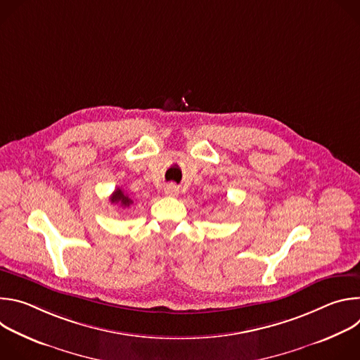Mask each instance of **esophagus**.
Listing matches in <instances>:
<instances>
[{
	"label": "esophagus",
	"instance_id": "1",
	"mask_svg": "<svg viewBox=\"0 0 360 360\" xmlns=\"http://www.w3.org/2000/svg\"><path fill=\"white\" fill-rule=\"evenodd\" d=\"M165 193L169 195V196H175V195H178V188H176L174 184H169V185L165 188Z\"/></svg>",
	"mask_w": 360,
	"mask_h": 360
}]
</instances>
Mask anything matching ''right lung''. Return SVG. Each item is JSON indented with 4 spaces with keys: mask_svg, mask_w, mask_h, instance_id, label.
I'll return each mask as SVG.
<instances>
[{
    "mask_svg": "<svg viewBox=\"0 0 360 360\" xmlns=\"http://www.w3.org/2000/svg\"><path fill=\"white\" fill-rule=\"evenodd\" d=\"M110 200H111V203L120 205V207H122V208H129L131 205L134 203L132 199H131L121 188H117V189L112 192V195L110 196Z\"/></svg>",
    "mask_w": 360,
    "mask_h": 360,
    "instance_id": "1",
    "label": "right lung"
}]
</instances>
